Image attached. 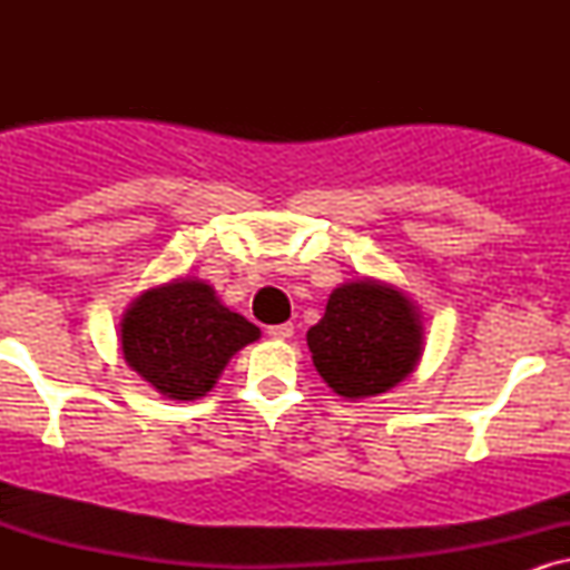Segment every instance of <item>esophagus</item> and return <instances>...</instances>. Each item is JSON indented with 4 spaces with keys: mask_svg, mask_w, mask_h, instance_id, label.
Masks as SVG:
<instances>
[{
    "mask_svg": "<svg viewBox=\"0 0 570 570\" xmlns=\"http://www.w3.org/2000/svg\"><path fill=\"white\" fill-rule=\"evenodd\" d=\"M267 335H271L273 340H289L294 335V326L289 322L273 324V326H267Z\"/></svg>",
    "mask_w": 570,
    "mask_h": 570,
    "instance_id": "1",
    "label": "esophagus"
}]
</instances>
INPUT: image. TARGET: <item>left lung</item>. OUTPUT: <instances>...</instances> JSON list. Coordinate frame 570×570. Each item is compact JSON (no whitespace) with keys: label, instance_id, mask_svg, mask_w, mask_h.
I'll return each instance as SVG.
<instances>
[{"label":"left lung","instance_id":"1","mask_svg":"<svg viewBox=\"0 0 570 570\" xmlns=\"http://www.w3.org/2000/svg\"><path fill=\"white\" fill-rule=\"evenodd\" d=\"M313 367L337 396H377L415 372L423 316L407 292L362 276L330 294L322 322L307 330Z\"/></svg>","mask_w":570,"mask_h":570}]
</instances>
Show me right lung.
Instances as JSON below:
<instances>
[{
  "instance_id": "1",
  "label": "right lung",
  "mask_w": 570,
  "mask_h": 570,
  "mask_svg": "<svg viewBox=\"0 0 570 570\" xmlns=\"http://www.w3.org/2000/svg\"><path fill=\"white\" fill-rule=\"evenodd\" d=\"M259 326L227 307L208 281L171 278L144 289L120 322L122 358L176 402L206 396L227 362L259 340Z\"/></svg>"
}]
</instances>
